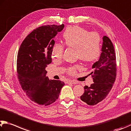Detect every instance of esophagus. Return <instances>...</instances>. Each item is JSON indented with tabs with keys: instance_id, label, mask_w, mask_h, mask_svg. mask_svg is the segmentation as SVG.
<instances>
[{
	"instance_id": "esophagus-1",
	"label": "esophagus",
	"mask_w": 131,
	"mask_h": 131,
	"mask_svg": "<svg viewBox=\"0 0 131 131\" xmlns=\"http://www.w3.org/2000/svg\"><path fill=\"white\" fill-rule=\"evenodd\" d=\"M67 83L68 84H78V82L77 81H74V80H68L67 81Z\"/></svg>"
}]
</instances>
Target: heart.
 Returning a JSON list of instances; mask_svg holds the SVG:
<instances>
[{"instance_id":"heart-1","label":"heart","mask_w":131,"mask_h":131,"mask_svg":"<svg viewBox=\"0 0 131 131\" xmlns=\"http://www.w3.org/2000/svg\"><path fill=\"white\" fill-rule=\"evenodd\" d=\"M63 44L68 47L77 50V57L86 62L96 61L101 54V39L96 32H89L78 26H70L66 28L63 35ZM63 46L61 44L54 45L52 50V58L60 60L63 54ZM80 68L79 65L68 69V73L74 74Z\"/></svg>"}]
</instances>
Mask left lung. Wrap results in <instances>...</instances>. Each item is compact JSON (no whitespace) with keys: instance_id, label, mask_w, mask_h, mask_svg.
<instances>
[{"instance_id":"obj_1","label":"left lung","mask_w":131,"mask_h":131,"mask_svg":"<svg viewBox=\"0 0 131 131\" xmlns=\"http://www.w3.org/2000/svg\"><path fill=\"white\" fill-rule=\"evenodd\" d=\"M101 53L98 61L92 66L90 75L93 80L90 86H84L80 99L89 105H95L105 98L111 91L116 77V62L112 42L108 37L103 38Z\"/></svg>"}]
</instances>
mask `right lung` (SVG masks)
Listing matches in <instances>:
<instances>
[{
  "instance_id": "right-lung-1",
  "label": "right lung",
  "mask_w": 131,
  "mask_h": 131,
  "mask_svg": "<svg viewBox=\"0 0 131 131\" xmlns=\"http://www.w3.org/2000/svg\"><path fill=\"white\" fill-rule=\"evenodd\" d=\"M63 28V24L37 28L26 37L19 49V81L31 100L39 105L47 106L55 102L65 85L59 80H50L45 69L52 61L54 38Z\"/></svg>"
}]
</instances>
